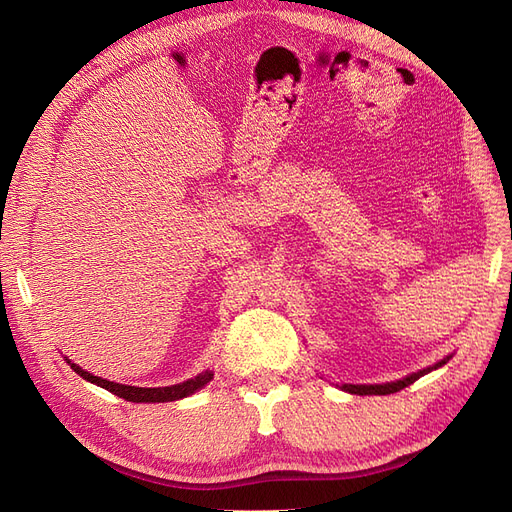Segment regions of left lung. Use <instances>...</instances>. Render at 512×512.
Masks as SVG:
<instances>
[{
  "label": "left lung",
  "instance_id": "left-lung-1",
  "mask_svg": "<svg viewBox=\"0 0 512 512\" xmlns=\"http://www.w3.org/2000/svg\"><path fill=\"white\" fill-rule=\"evenodd\" d=\"M446 361H448V359L436 363L433 367L416 371V374H412V376H408V378H404V380H397V382H386V384H344L342 389L348 391V393H352V395H391V393H397V391H401V389H406V386H410L412 382H416L421 376L429 374L431 369L442 367Z\"/></svg>",
  "mask_w": 512,
  "mask_h": 512
}]
</instances>
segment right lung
Listing matches in <instances>:
<instances>
[{"instance_id": "1", "label": "right lung", "mask_w": 512, "mask_h": 512, "mask_svg": "<svg viewBox=\"0 0 512 512\" xmlns=\"http://www.w3.org/2000/svg\"><path fill=\"white\" fill-rule=\"evenodd\" d=\"M66 361H68V359H66ZM68 363H70V367H72L81 378H85V380H89V382H94V384L102 386V389L111 391L113 395L123 397L126 401H134V404H160V401H175V399H181V397H188V395H192L194 391L203 389V386L213 378L211 371H205V374H198L196 378L185 380V382H181V384L158 386V389H141V386L117 384V382H111V380L91 376L89 371L81 369L79 365H74L72 361H68Z\"/></svg>"}]
</instances>
